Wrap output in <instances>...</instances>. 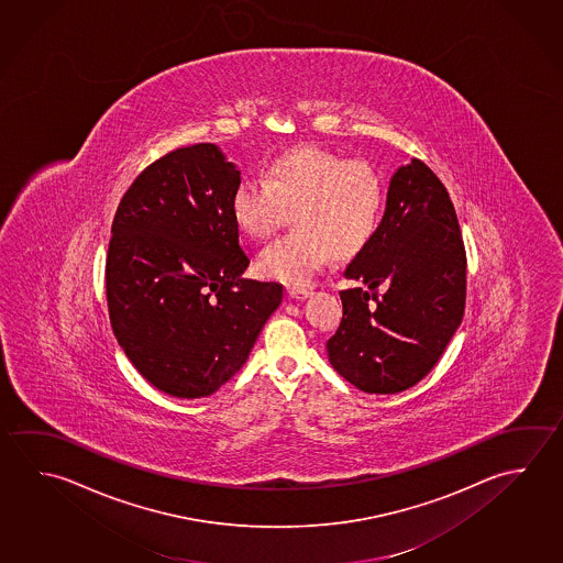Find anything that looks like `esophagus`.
Segmentation results:
<instances>
[{
  "instance_id": "1",
  "label": "esophagus",
  "mask_w": 563,
  "mask_h": 563,
  "mask_svg": "<svg viewBox=\"0 0 563 563\" xmlns=\"http://www.w3.org/2000/svg\"><path fill=\"white\" fill-rule=\"evenodd\" d=\"M286 292H288L290 298H295V300H305V298L312 295L308 288H300V286H290Z\"/></svg>"
}]
</instances>
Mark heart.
Instances as JSON below:
<instances>
[{"instance_id": "obj_1", "label": "heart", "mask_w": 563, "mask_h": 563, "mask_svg": "<svg viewBox=\"0 0 563 563\" xmlns=\"http://www.w3.org/2000/svg\"><path fill=\"white\" fill-rule=\"evenodd\" d=\"M384 178L362 159L320 146L278 154L267 179H241L231 194V216L249 238L268 239L295 211V233L261 251V275L286 285H310L328 263L362 253L384 219Z\"/></svg>"}]
</instances>
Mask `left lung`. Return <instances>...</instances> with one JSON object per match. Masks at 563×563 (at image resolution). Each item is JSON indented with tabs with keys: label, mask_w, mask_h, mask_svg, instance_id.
I'll return each mask as SVG.
<instances>
[{
	"label": "left lung",
	"mask_w": 563,
	"mask_h": 563,
	"mask_svg": "<svg viewBox=\"0 0 563 563\" xmlns=\"http://www.w3.org/2000/svg\"><path fill=\"white\" fill-rule=\"evenodd\" d=\"M335 372L365 394H399L433 369L461 324L466 251L449 191L421 159L394 174L379 231L345 267Z\"/></svg>",
	"instance_id": "obj_1"
}]
</instances>
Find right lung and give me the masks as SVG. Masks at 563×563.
Segmentation results:
<instances>
[{"label": "right lung", "mask_w": 563, "mask_h": 563, "mask_svg": "<svg viewBox=\"0 0 563 563\" xmlns=\"http://www.w3.org/2000/svg\"><path fill=\"white\" fill-rule=\"evenodd\" d=\"M239 172L216 144L172 150L120 199L107 257L110 324L164 394H216L247 362L283 286L241 278L231 194Z\"/></svg>", "instance_id": "add662e5"}]
</instances>
